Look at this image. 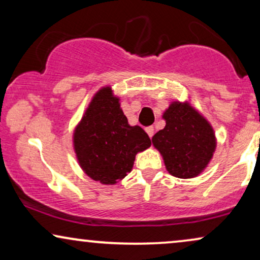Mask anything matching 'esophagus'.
I'll return each mask as SVG.
<instances>
[{
    "instance_id": "obj_1",
    "label": "esophagus",
    "mask_w": 260,
    "mask_h": 260,
    "mask_svg": "<svg viewBox=\"0 0 260 260\" xmlns=\"http://www.w3.org/2000/svg\"><path fill=\"white\" fill-rule=\"evenodd\" d=\"M145 131H147L148 136L150 137V138H151L152 136H154V133H155V130H154V127H152V126H148L147 129H145Z\"/></svg>"
}]
</instances>
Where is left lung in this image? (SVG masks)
<instances>
[{
    "label": "left lung",
    "mask_w": 260,
    "mask_h": 260,
    "mask_svg": "<svg viewBox=\"0 0 260 260\" xmlns=\"http://www.w3.org/2000/svg\"><path fill=\"white\" fill-rule=\"evenodd\" d=\"M166 126L152 137L169 174L191 179L204 172L216 148L214 130L190 103L173 102L163 113Z\"/></svg>",
    "instance_id": "1"
}]
</instances>
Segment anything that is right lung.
I'll return each instance as SVG.
<instances>
[{"label": "right lung", "mask_w": 260, "mask_h": 260, "mask_svg": "<svg viewBox=\"0 0 260 260\" xmlns=\"http://www.w3.org/2000/svg\"><path fill=\"white\" fill-rule=\"evenodd\" d=\"M151 145L141 126H131L110 86L93 95L73 133L80 168L92 180L115 184L133 170L137 152Z\"/></svg>", "instance_id": "right-lung-1"}]
</instances>
